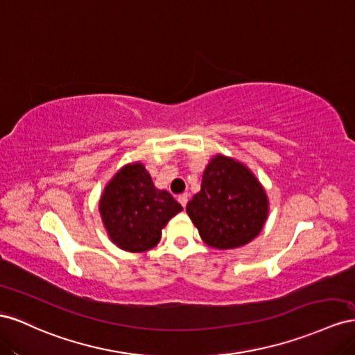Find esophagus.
Returning a JSON list of instances; mask_svg holds the SVG:
<instances>
[{"label":"esophagus","mask_w":355,"mask_h":355,"mask_svg":"<svg viewBox=\"0 0 355 355\" xmlns=\"http://www.w3.org/2000/svg\"><path fill=\"white\" fill-rule=\"evenodd\" d=\"M178 202L181 204V207H186L187 205V202H189V195L187 193H183V195H180L178 196Z\"/></svg>","instance_id":"esophagus-1"}]
</instances>
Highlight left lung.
I'll return each mask as SVG.
<instances>
[{
	"label": "left lung",
	"instance_id": "1",
	"mask_svg": "<svg viewBox=\"0 0 355 355\" xmlns=\"http://www.w3.org/2000/svg\"><path fill=\"white\" fill-rule=\"evenodd\" d=\"M186 209L205 244L227 250L245 245L260 234L268 216V198L244 165L217 156L209 162L200 191Z\"/></svg>",
	"mask_w": 355,
	"mask_h": 355
}]
</instances>
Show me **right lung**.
<instances>
[{
	"instance_id": "obj_1",
	"label": "right lung",
	"mask_w": 355,
	"mask_h": 355,
	"mask_svg": "<svg viewBox=\"0 0 355 355\" xmlns=\"http://www.w3.org/2000/svg\"><path fill=\"white\" fill-rule=\"evenodd\" d=\"M183 209L166 190H157L141 164L120 169L101 199L99 211L111 241L126 251L153 248L168 220Z\"/></svg>"
}]
</instances>
